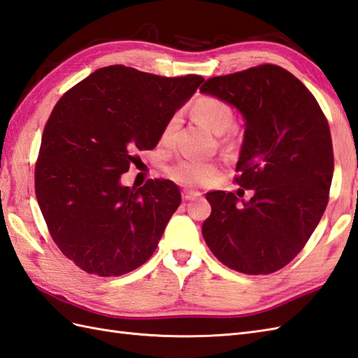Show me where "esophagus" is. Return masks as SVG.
<instances>
[{"mask_svg": "<svg viewBox=\"0 0 358 358\" xmlns=\"http://www.w3.org/2000/svg\"><path fill=\"white\" fill-rule=\"evenodd\" d=\"M181 196H182V199H186V201H192V199H196V198L201 196V194L196 192V190L185 189V190H182V192H181Z\"/></svg>", "mask_w": 358, "mask_h": 358, "instance_id": "34e87169", "label": "esophagus"}]
</instances>
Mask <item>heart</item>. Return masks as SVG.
<instances>
[{
    "label": "heart",
    "instance_id": "heart-1",
    "mask_svg": "<svg viewBox=\"0 0 358 358\" xmlns=\"http://www.w3.org/2000/svg\"><path fill=\"white\" fill-rule=\"evenodd\" d=\"M194 114L199 122H203L215 134H224V132H227L235 122V113L231 110V106L226 101L215 96L198 97L194 103ZM177 127V115H173V117L164 123L160 134L162 145L171 143ZM220 172L221 166L218 163L196 159H181L177 163L169 166L168 171H166L172 181L187 187L209 185V182H212L220 176Z\"/></svg>",
    "mask_w": 358,
    "mask_h": 358
}]
</instances>
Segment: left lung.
I'll use <instances>...</instances> for the list:
<instances>
[{
	"mask_svg": "<svg viewBox=\"0 0 358 358\" xmlns=\"http://www.w3.org/2000/svg\"><path fill=\"white\" fill-rule=\"evenodd\" d=\"M201 93L236 106L245 136L235 182L253 190L238 204L231 192H207L203 236L226 267L270 274L301 253L327 209L334 171L328 120L301 80L262 64L210 78Z\"/></svg>",
	"mask_w": 358,
	"mask_h": 358,
	"instance_id": "1",
	"label": "left lung"
}]
</instances>
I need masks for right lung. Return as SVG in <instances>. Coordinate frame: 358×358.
<instances>
[{
  "instance_id": "obj_1",
  "label": "right lung",
  "mask_w": 358,
  "mask_h": 358,
  "mask_svg": "<svg viewBox=\"0 0 358 358\" xmlns=\"http://www.w3.org/2000/svg\"><path fill=\"white\" fill-rule=\"evenodd\" d=\"M203 80L110 65L55 105L35 164V192L55 244L80 270L122 276L155 252L180 190L169 180L122 186L120 176L137 164L140 151L157 146L164 123Z\"/></svg>"
}]
</instances>
